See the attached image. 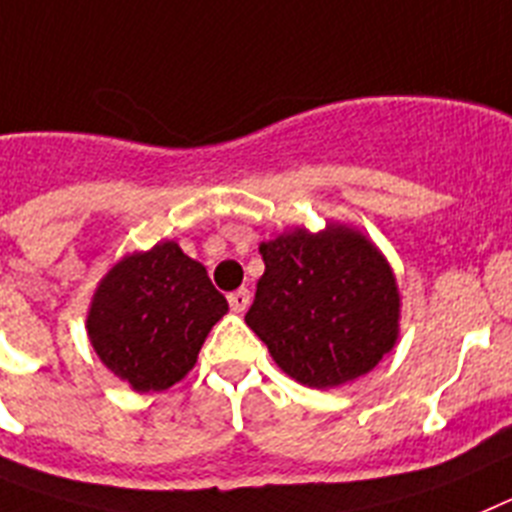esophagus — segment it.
<instances>
[{"mask_svg":"<svg viewBox=\"0 0 512 512\" xmlns=\"http://www.w3.org/2000/svg\"><path fill=\"white\" fill-rule=\"evenodd\" d=\"M250 301H252V293L247 291V288H239V291L229 293V306H231V311H237V314L247 311Z\"/></svg>","mask_w":512,"mask_h":512,"instance_id":"34e87169","label":"esophagus"}]
</instances>
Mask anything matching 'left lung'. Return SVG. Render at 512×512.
I'll return each mask as SVG.
<instances>
[{"mask_svg": "<svg viewBox=\"0 0 512 512\" xmlns=\"http://www.w3.org/2000/svg\"><path fill=\"white\" fill-rule=\"evenodd\" d=\"M247 327L291 379L314 389L348 384L379 366L399 337V288L361 231L327 224L260 244Z\"/></svg>", "mask_w": 512, "mask_h": 512, "instance_id": "left-lung-1", "label": "left lung"}]
</instances>
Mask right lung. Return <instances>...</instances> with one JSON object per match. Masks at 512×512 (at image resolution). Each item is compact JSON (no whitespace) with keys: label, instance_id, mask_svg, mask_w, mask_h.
<instances>
[{"label":"right lung","instance_id":"add662e5","mask_svg":"<svg viewBox=\"0 0 512 512\" xmlns=\"http://www.w3.org/2000/svg\"><path fill=\"white\" fill-rule=\"evenodd\" d=\"M226 311L201 262L177 242H159L108 270L92 296L87 335L131 389L164 391L185 379Z\"/></svg>","mask_w":512,"mask_h":512}]
</instances>
